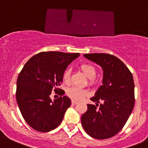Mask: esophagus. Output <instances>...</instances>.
<instances>
[{"label":"esophagus","instance_id":"34e87169","mask_svg":"<svg viewBox=\"0 0 148 148\" xmlns=\"http://www.w3.org/2000/svg\"><path fill=\"white\" fill-rule=\"evenodd\" d=\"M77 103H78V102H77V101H74V100L71 101V104H72V105H75V104H77Z\"/></svg>","mask_w":148,"mask_h":148}]
</instances>
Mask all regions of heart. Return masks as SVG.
Listing matches in <instances>:
<instances>
[{
    "label": "heart",
    "mask_w": 148,
    "mask_h": 148,
    "mask_svg": "<svg viewBox=\"0 0 148 148\" xmlns=\"http://www.w3.org/2000/svg\"><path fill=\"white\" fill-rule=\"evenodd\" d=\"M80 69L82 72L90 79V84L93 85L95 84L94 77L96 75V68L93 65L89 63H83L79 66ZM70 76H71V69H66L63 74V80L64 82H69L70 80ZM66 95L73 100H82L88 95V91L85 89L77 88V87H71L67 88L66 91Z\"/></svg>",
    "instance_id": "heart-1"
}]
</instances>
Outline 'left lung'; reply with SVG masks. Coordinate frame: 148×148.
<instances>
[{"label": "left lung", "instance_id": "obj_1", "mask_svg": "<svg viewBox=\"0 0 148 148\" xmlns=\"http://www.w3.org/2000/svg\"><path fill=\"white\" fill-rule=\"evenodd\" d=\"M84 57L101 66L103 85L81 117L82 125L91 137L105 139L123 128L134 107V82L132 72L117 57L106 53L85 54ZM101 100L103 103H98Z\"/></svg>", "mask_w": 148, "mask_h": 148}]
</instances>
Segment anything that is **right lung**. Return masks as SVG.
<instances>
[{
    "mask_svg": "<svg viewBox=\"0 0 148 148\" xmlns=\"http://www.w3.org/2000/svg\"><path fill=\"white\" fill-rule=\"evenodd\" d=\"M79 53L42 52L30 58L25 64L16 81V99L23 118L34 130L48 132L62 122L71 106L67 96L52 101V90H60L63 74ZM57 93V92H56Z\"/></svg>",
    "mask_w": 148,
    "mask_h": 148,
    "instance_id": "obj_1",
    "label": "right lung"
}]
</instances>
